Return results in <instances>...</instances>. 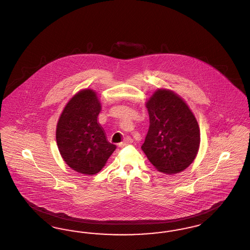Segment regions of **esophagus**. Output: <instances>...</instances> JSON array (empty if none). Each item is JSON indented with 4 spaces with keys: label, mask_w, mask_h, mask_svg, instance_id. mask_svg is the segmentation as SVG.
Masks as SVG:
<instances>
[{
    "label": "esophagus",
    "mask_w": 250,
    "mask_h": 250,
    "mask_svg": "<svg viewBox=\"0 0 250 250\" xmlns=\"http://www.w3.org/2000/svg\"><path fill=\"white\" fill-rule=\"evenodd\" d=\"M132 143H133V140L131 139L130 137H126V138L124 140V142H122V143H120L119 144H118V146H119V147H124V146H125V145H127V144Z\"/></svg>",
    "instance_id": "1"
}]
</instances>
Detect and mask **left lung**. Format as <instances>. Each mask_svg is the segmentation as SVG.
<instances>
[{
    "instance_id": "left-lung-1",
    "label": "left lung",
    "mask_w": 250,
    "mask_h": 250,
    "mask_svg": "<svg viewBox=\"0 0 250 250\" xmlns=\"http://www.w3.org/2000/svg\"><path fill=\"white\" fill-rule=\"evenodd\" d=\"M145 106L150 126L142 150L158 171H183L200 148L201 131L195 115L186 101L168 89H157Z\"/></svg>"
}]
</instances>
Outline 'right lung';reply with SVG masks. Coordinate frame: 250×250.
I'll return each mask as SVG.
<instances>
[{"label": "right lung", "instance_id": "1", "mask_svg": "<svg viewBox=\"0 0 250 250\" xmlns=\"http://www.w3.org/2000/svg\"><path fill=\"white\" fill-rule=\"evenodd\" d=\"M101 103L92 89L78 92L60 115L56 142L63 161L79 173L94 175L106 165L116 145L108 143L97 121Z\"/></svg>", "mask_w": 250, "mask_h": 250}]
</instances>
